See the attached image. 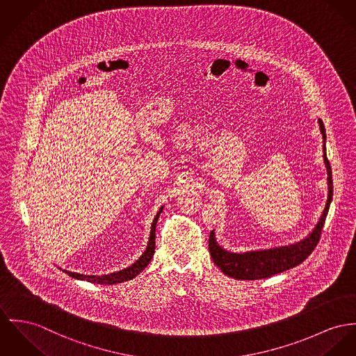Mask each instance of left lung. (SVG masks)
<instances>
[{
  "instance_id": "obj_1",
  "label": "left lung",
  "mask_w": 356,
  "mask_h": 356,
  "mask_svg": "<svg viewBox=\"0 0 356 356\" xmlns=\"http://www.w3.org/2000/svg\"><path fill=\"white\" fill-rule=\"evenodd\" d=\"M320 131L324 139V163L327 168V180H328V199L325 209L318 219L316 227L312 230V233L303 238L301 241L291 244V245L277 246L264 250H252L245 253H233L227 252L219 245L216 240V233L211 230L210 238H209V250L210 254L216 263V266L220 268V271L233 279H241V280H256V279H264L271 277L273 275L280 274L283 271H287L290 268L297 267L301 264L303 260L307 259V256L314 250L316 245L318 244L321 230L324 226V222L328 214L329 206L332 202L333 195V181H332V169L327 159V149H325V127L321 119H318Z\"/></svg>"
}]
</instances>
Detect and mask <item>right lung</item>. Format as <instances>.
Wrapping results in <instances>:
<instances>
[{
    "label": "right lung",
    "mask_w": 356,
    "mask_h": 356,
    "mask_svg": "<svg viewBox=\"0 0 356 356\" xmlns=\"http://www.w3.org/2000/svg\"><path fill=\"white\" fill-rule=\"evenodd\" d=\"M164 207H161L159 210V213L156 214V217L153 219L152 223V230H150V237H149V243L146 246V250L142 253V256L138 259L134 264H131L130 267L118 271V273H112L108 275H102V276H96V275H82L77 274V273H70L63 270L66 274L74 279H80V280H86L90 283H97V284H116V283H122V282H127L131 280L133 277H136L139 273H142L145 270V267H147V264L150 263L153 254H154V249H156V225L159 217L161 214Z\"/></svg>",
    "instance_id": "add662e5"
}]
</instances>
